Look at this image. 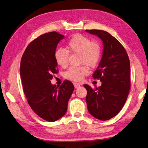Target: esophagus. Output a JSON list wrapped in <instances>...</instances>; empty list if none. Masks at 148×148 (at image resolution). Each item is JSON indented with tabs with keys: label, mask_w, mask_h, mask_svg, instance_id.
<instances>
[{
	"label": "esophagus",
	"mask_w": 148,
	"mask_h": 148,
	"mask_svg": "<svg viewBox=\"0 0 148 148\" xmlns=\"http://www.w3.org/2000/svg\"><path fill=\"white\" fill-rule=\"evenodd\" d=\"M74 87H75V88H76V89L78 88L79 87H80V84H79V83H74Z\"/></svg>",
	"instance_id": "1"
}]
</instances>
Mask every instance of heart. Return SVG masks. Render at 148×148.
I'll list each match as a JSON object with an SVG mask.
<instances>
[{"mask_svg": "<svg viewBox=\"0 0 148 148\" xmlns=\"http://www.w3.org/2000/svg\"><path fill=\"white\" fill-rule=\"evenodd\" d=\"M79 54V63L93 67L100 58L101 48L99 43L81 35H75L67 42L65 48L57 49L54 53L55 60L58 65L65 67L68 65L69 54ZM89 72L87 66L72 67L65 72V77L73 81H81Z\"/></svg>", "mask_w": 148, "mask_h": 148, "instance_id": "obj_1", "label": "heart"}]
</instances>
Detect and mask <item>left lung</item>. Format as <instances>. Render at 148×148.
<instances>
[{"label": "left lung", "instance_id": "8db88e82", "mask_svg": "<svg viewBox=\"0 0 148 148\" xmlns=\"http://www.w3.org/2000/svg\"><path fill=\"white\" fill-rule=\"evenodd\" d=\"M100 38L103 53L93 78L101 85L95 90L84 84L88 92L86 100L90 114L106 121L116 116L123 108L130 88V60L123 46L111 34L101 30H86Z\"/></svg>", "mask_w": 148, "mask_h": 148}]
</instances>
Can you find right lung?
Here are the masks:
<instances>
[{"instance_id":"right-lung-1","label":"right lung","mask_w":148,"mask_h":148,"mask_svg":"<svg viewBox=\"0 0 148 148\" xmlns=\"http://www.w3.org/2000/svg\"><path fill=\"white\" fill-rule=\"evenodd\" d=\"M64 37L56 32L40 35L25 49L20 65L23 90L29 105L38 116L49 122L65 115L74 90L72 83L68 80L60 86L51 83L53 75L58 72L54 53Z\"/></svg>"}]
</instances>
